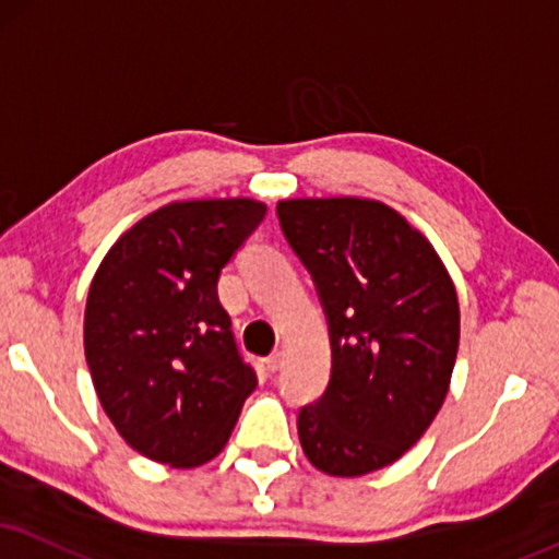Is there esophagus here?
Returning a JSON list of instances; mask_svg holds the SVG:
<instances>
[{
    "label": "esophagus",
    "mask_w": 559,
    "mask_h": 559,
    "mask_svg": "<svg viewBox=\"0 0 559 559\" xmlns=\"http://www.w3.org/2000/svg\"><path fill=\"white\" fill-rule=\"evenodd\" d=\"M282 362H285V349H277V353H272L266 357V370L269 373H277L282 368Z\"/></svg>",
    "instance_id": "34e87169"
}]
</instances>
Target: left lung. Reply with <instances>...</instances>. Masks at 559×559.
<instances>
[{
	"label": "left lung",
	"instance_id": "1",
	"mask_svg": "<svg viewBox=\"0 0 559 559\" xmlns=\"http://www.w3.org/2000/svg\"><path fill=\"white\" fill-rule=\"evenodd\" d=\"M277 217L332 342L326 391L298 412L302 451L334 477L383 469L443 406L459 353L456 287L430 240L381 202L290 199Z\"/></svg>",
	"mask_w": 559,
	"mask_h": 559
}]
</instances>
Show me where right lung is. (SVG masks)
<instances>
[{"label":"right lung","instance_id":"right-lung-1","mask_svg":"<svg viewBox=\"0 0 559 559\" xmlns=\"http://www.w3.org/2000/svg\"><path fill=\"white\" fill-rule=\"evenodd\" d=\"M264 217L253 199L168 204L123 233L95 272L87 368L142 456L178 469L215 459L257 389L217 282Z\"/></svg>","mask_w":559,"mask_h":559}]
</instances>
